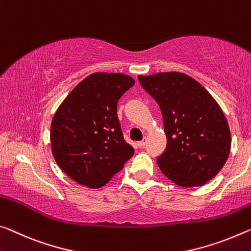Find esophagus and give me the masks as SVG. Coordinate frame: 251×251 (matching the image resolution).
<instances>
[{"instance_id": "esophagus-1", "label": "esophagus", "mask_w": 251, "mask_h": 251, "mask_svg": "<svg viewBox=\"0 0 251 251\" xmlns=\"http://www.w3.org/2000/svg\"><path fill=\"white\" fill-rule=\"evenodd\" d=\"M146 142H147V138H146V137H144V138H143V141L138 142V145H140L141 147H144V146L146 145Z\"/></svg>"}]
</instances>
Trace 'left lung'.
<instances>
[{
    "instance_id": "obj_1",
    "label": "left lung",
    "mask_w": 251,
    "mask_h": 251,
    "mask_svg": "<svg viewBox=\"0 0 251 251\" xmlns=\"http://www.w3.org/2000/svg\"><path fill=\"white\" fill-rule=\"evenodd\" d=\"M160 106L166 149L156 163L182 188L201 186L224 168L231 146L225 114L203 86L182 73L138 75Z\"/></svg>"
}]
</instances>
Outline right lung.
I'll return each mask as SVG.
<instances>
[{"mask_svg": "<svg viewBox=\"0 0 251 251\" xmlns=\"http://www.w3.org/2000/svg\"><path fill=\"white\" fill-rule=\"evenodd\" d=\"M135 80L95 73L78 83L51 122V151L63 172L90 189L104 186L133 156L117 116L118 99Z\"/></svg>", "mask_w": 251, "mask_h": 251, "instance_id": "1", "label": "right lung"}]
</instances>
